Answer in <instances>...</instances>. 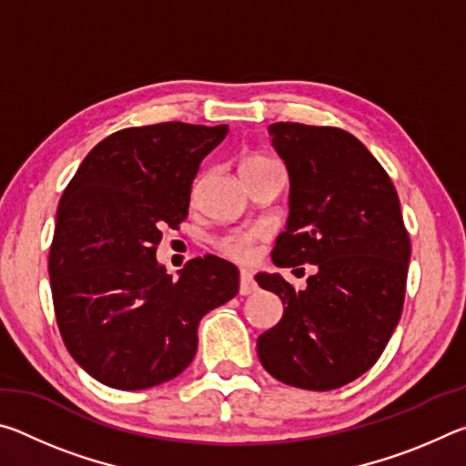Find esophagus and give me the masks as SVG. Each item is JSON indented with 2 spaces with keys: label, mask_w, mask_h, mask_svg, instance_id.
Instances as JSON below:
<instances>
[{
  "label": "esophagus",
  "mask_w": 466,
  "mask_h": 466,
  "mask_svg": "<svg viewBox=\"0 0 466 466\" xmlns=\"http://www.w3.org/2000/svg\"><path fill=\"white\" fill-rule=\"evenodd\" d=\"M255 291H257L255 279H252V275L247 269H242L240 271V296H250V294H255Z\"/></svg>",
  "instance_id": "1"
}]
</instances>
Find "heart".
Instances as JSON below:
<instances>
[{"label": "heart", "mask_w": 466, "mask_h": 466, "mask_svg": "<svg viewBox=\"0 0 466 466\" xmlns=\"http://www.w3.org/2000/svg\"><path fill=\"white\" fill-rule=\"evenodd\" d=\"M267 167H275V164L271 160H267V157H263V156H250L242 162L240 172L267 168ZM258 238H261V232L258 230L228 234V236H224V238L218 240V250L226 257L236 258V261H247V258L252 257V252H255V244Z\"/></svg>", "instance_id": "obj_1"}]
</instances>
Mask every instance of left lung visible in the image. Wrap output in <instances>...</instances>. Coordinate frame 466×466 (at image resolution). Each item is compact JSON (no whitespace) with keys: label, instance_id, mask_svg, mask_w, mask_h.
<instances>
[{"label":"left lung","instance_id":"left-lung-1","mask_svg":"<svg viewBox=\"0 0 466 466\" xmlns=\"http://www.w3.org/2000/svg\"><path fill=\"white\" fill-rule=\"evenodd\" d=\"M269 136L289 177L273 265L317 273L298 291L279 273L255 275L283 304L257 353L281 382L333 390L368 372L397 329L411 244L389 175L351 133L273 123Z\"/></svg>","mask_w":466,"mask_h":466}]
</instances>
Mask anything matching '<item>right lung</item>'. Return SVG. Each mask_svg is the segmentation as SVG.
<instances>
[{"mask_svg":"<svg viewBox=\"0 0 466 466\" xmlns=\"http://www.w3.org/2000/svg\"><path fill=\"white\" fill-rule=\"evenodd\" d=\"M228 125L116 131L84 157L57 208L49 252L55 317L72 358L98 382L144 390L191 364L197 327L238 294V269L197 257L172 279L162 228L188 214L199 164Z\"/></svg>","mask_w":466,"mask_h":466,"instance_id":"1","label":"right lung"}]
</instances>
